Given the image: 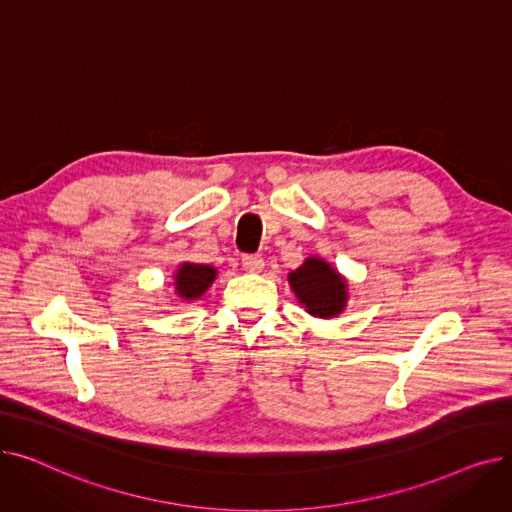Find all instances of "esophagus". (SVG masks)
I'll use <instances>...</instances> for the list:
<instances>
[{
    "label": "esophagus",
    "instance_id": "34e87169",
    "mask_svg": "<svg viewBox=\"0 0 512 512\" xmlns=\"http://www.w3.org/2000/svg\"><path fill=\"white\" fill-rule=\"evenodd\" d=\"M263 257L261 255H242V267H245L247 272L259 274L263 270Z\"/></svg>",
    "mask_w": 512,
    "mask_h": 512
}]
</instances>
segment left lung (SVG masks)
Returning <instances> with one entry per match:
<instances>
[{
  "mask_svg": "<svg viewBox=\"0 0 512 512\" xmlns=\"http://www.w3.org/2000/svg\"><path fill=\"white\" fill-rule=\"evenodd\" d=\"M288 282L292 292L297 294L301 305H305L307 313L315 317H336L346 307V280L334 270V267L319 259L309 257L297 270L288 274Z\"/></svg>",
  "mask_w": 512,
  "mask_h": 512,
  "instance_id": "8db88e82",
  "label": "left lung"
}]
</instances>
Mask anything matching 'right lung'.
Here are the masks:
<instances>
[{
	"mask_svg": "<svg viewBox=\"0 0 512 512\" xmlns=\"http://www.w3.org/2000/svg\"><path fill=\"white\" fill-rule=\"evenodd\" d=\"M215 276H218V270L211 265L182 263L174 276V288H176L178 299H184V301L201 299L205 290L213 284Z\"/></svg>",
	"mask_w": 512,
	"mask_h": 512,
	"instance_id": "obj_1",
	"label": "right lung"
}]
</instances>
